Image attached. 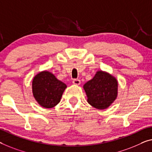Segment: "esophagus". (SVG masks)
<instances>
[{
    "mask_svg": "<svg viewBox=\"0 0 152 152\" xmlns=\"http://www.w3.org/2000/svg\"><path fill=\"white\" fill-rule=\"evenodd\" d=\"M73 84L75 85H79L80 84V80L79 79H74Z\"/></svg>",
    "mask_w": 152,
    "mask_h": 152,
    "instance_id": "34e87169",
    "label": "esophagus"
}]
</instances>
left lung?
Returning a JSON list of instances; mask_svg holds the SVG:
<instances>
[{"mask_svg": "<svg viewBox=\"0 0 152 152\" xmlns=\"http://www.w3.org/2000/svg\"><path fill=\"white\" fill-rule=\"evenodd\" d=\"M87 102L99 110L107 108L117 97L118 82L114 76L103 71H98L91 80L83 86Z\"/></svg>", "mask_w": 152, "mask_h": 152, "instance_id": "8db88e82", "label": "left lung"}]
</instances>
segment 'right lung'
Returning a JSON list of instances; mask_svg holds the SVG:
<instances>
[{
  "instance_id": "1",
  "label": "right lung",
  "mask_w": 152,
  "mask_h": 152,
  "mask_svg": "<svg viewBox=\"0 0 152 152\" xmlns=\"http://www.w3.org/2000/svg\"><path fill=\"white\" fill-rule=\"evenodd\" d=\"M66 87L65 83L48 71L39 72L32 82L34 98L40 106L47 108L54 107L59 103Z\"/></svg>"
}]
</instances>
